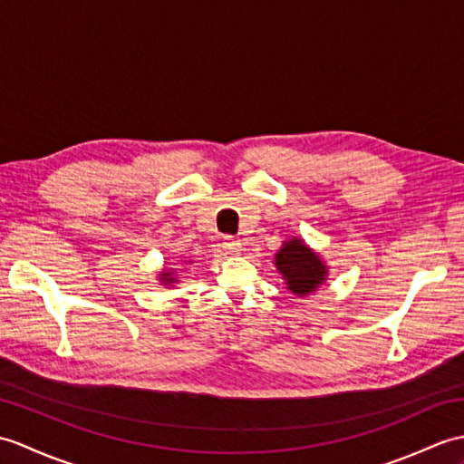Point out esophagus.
Wrapping results in <instances>:
<instances>
[{
    "instance_id": "obj_1",
    "label": "esophagus",
    "mask_w": 464,
    "mask_h": 464,
    "mask_svg": "<svg viewBox=\"0 0 464 464\" xmlns=\"http://www.w3.org/2000/svg\"><path fill=\"white\" fill-rule=\"evenodd\" d=\"M223 249L227 251V253H231V255H237V253L243 249V245H241L239 239H233V237H225V239H223Z\"/></svg>"
}]
</instances>
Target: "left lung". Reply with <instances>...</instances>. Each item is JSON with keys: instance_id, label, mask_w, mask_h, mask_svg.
<instances>
[{"instance_id": "left-lung-1", "label": "left lung", "mask_w": 464, "mask_h": 464, "mask_svg": "<svg viewBox=\"0 0 464 464\" xmlns=\"http://www.w3.org/2000/svg\"><path fill=\"white\" fill-rule=\"evenodd\" d=\"M275 265L283 275L286 288L296 296H308L324 285L328 266L304 245L303 239H288L275 255Z\"/></svg>"}]
</instances>
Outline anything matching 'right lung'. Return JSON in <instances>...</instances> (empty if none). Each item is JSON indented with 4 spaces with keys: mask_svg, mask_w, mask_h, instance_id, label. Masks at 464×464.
Returning <instances> with one entry per match:
<instances>
[{
    "mask_svg": "<svg viewBox=\"0 0 464 464\" xmlns=\"http://www.w3.org/2000/svg\"><path fill=\"white\" fill-rule=\"evenodd\" d=\"M160 281L164 283V285H174L176 283V276H174V271H166V273H161V276H160Z\"/></svg>",
    "mask_w": 464,
    "mask_h": 464,
    "instance_id": "1",
    "label": "right lung"
}]
</instances>
